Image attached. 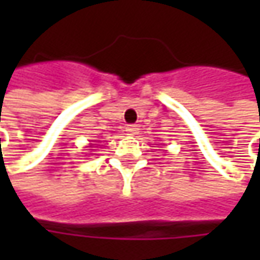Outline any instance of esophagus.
Returning <instances> with one entry per match:
<instances>
[{
	"mask_svg": "<svg viewBox=\"0 0 260 260\" xmlns=\"http://www.w3.org/2000/svg\"><path fill=\"white\" fill-rule=\"evenodd\" d=\"M125 132H127V135L135 136L139 133V128H137V125H135V124L127 125V127H125Z\"/></svg>",
	"mask_w": 260,
	"mask_h": 260,
	"instance_id": "obj_1",
	"label": "esophagus"
}]
</instances>
